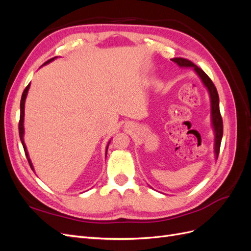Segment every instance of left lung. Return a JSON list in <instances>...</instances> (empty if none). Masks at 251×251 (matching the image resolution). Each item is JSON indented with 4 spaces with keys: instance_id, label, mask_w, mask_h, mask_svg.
Here are the masks:
<instances>
[{
    "instance_id": "1",
    "label": "left lung",
    "mask_w": 251,
    "mask_h": 251,
    "mask_svg": "<svg viewBox=\"0 0 251 251\" xmlns=\"http://www.w3.org/2000/svg\"><path fill=\"white\" fill-rule=\"evenodd\" d=\"M174 63H176L180 67H189L193 68L195 72L199 75L204 86L207 88L208 93L210 96V105H211V123L212 127L215 131V155L216 159H218L219 153H220V147H221V140L223 136V120L221 113H220V107H219V95L218 91L214 85V82L207 76V74L205 73L198 66H196L191 60L182 57H175L172 59Z\"/></svg>"
}]
</instances>
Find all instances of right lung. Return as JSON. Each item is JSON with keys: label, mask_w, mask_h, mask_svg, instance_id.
Instances as JSON below:
<instances>
[{"label": "right lung", "mask_w": 251, "mask_h": 251, "mask_svg": "<svg viewBox=\"0 0 251 251\" xmlns=\"http://www.w3.org/2000/svg\"><path fill=\"white\" fill-rule=\"evenodd\" d=\"M54 58H56V56L51 58V59H49V60H47V62L45 63L44 65H46V64L50 63L51 60H53ZM29 87H30V83L25 88L24 92H23V94H22V98H21V115H20V121H19V134H20V138H21V141H22V144H23V148H24V151H25L27 160H28V162H29V164H30V168H31V169L33 170V165H32L31 160H30V158H29L28 151H27V149H26V146H25V142H24V138H23V137H24V110H25V100H26V96H27V93H28ZM109 143H110V142H109ZM108 147H109V144H108ZM108 147H107V151H108Z\"/></svg>", "instance_id": "right-lung-1"}]
</instances>
